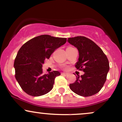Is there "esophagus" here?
<instances>
[{
    "label": "esophagus",
    "mask_w": 122,
    "mask_h": 122,
    "mask_svg": "<svg viewBox=\"0 0 122 122\" xmlns=\"http://www.w3.org/2000/svg\"><path fill=\"white\" fill-rule=\"evenodd\" d=\"M68 75V73H61V75L67 76Z\"/></svg>",
    "instance_id": "1"
}]
</instances>
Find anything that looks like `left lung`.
I'll return each mask as SVG.
<instances>
[{
    "instance_id": "1",
    "label": "left lung",
    "mask_w": 122,
    "mask_h": 122,
    "mask_svg": "<svg viewBox=\"0 0 122 122\" xmlns=\"http://www.w3.org/2000/svg\"><path fill=\"white\" fill-rule=\"evenodd\" d=\"M67 41L79 50V60L75 66L84 72L80 77L77 76L75 82L70 84V88L84 97L96 94L104 85L110 70L107 56L94 42L85 37L69 38Z\"/></svg>"
}]
</instances>
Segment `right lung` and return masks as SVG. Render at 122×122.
I'll return each mask as SVG.
<instances>
[{
    "instance_id": "right-lung-1",
    "label": "right lung",
    "mask_w": 122,
    "mask_h": 122,
    "mask_svg": "<svg viewBox=\"0 0 122 122\" xmlns=\"http://www.w3.org/2000/svg\"><path fill=\"white\" fill-rule=\"evenodd\" d=\"M65 38L41 35L26 42L19 50L14 61L15 79L28 95L40 96L52 89L54 80L61 75L54 71L43 74L42 65L52 53L64 45Z\"/></svg>"
}]
</instances>
